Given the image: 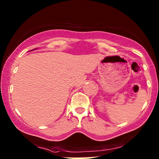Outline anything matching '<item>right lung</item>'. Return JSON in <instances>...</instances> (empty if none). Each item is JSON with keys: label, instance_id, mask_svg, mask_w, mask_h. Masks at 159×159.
<instances>
[{"label": "right lung", "instance_id": "1", "mask_svg": "<svg viewBox=\"0 0 159 159\" xmlns=\"http://www.w3.org/2000/svg\"><path fill=\"white\" fill-rule=\"evenodd\" d=\"M34 49H36V48H34ZM31 51H33V50H31Z\"/></svg>", "mask_w": 159, "mask_h": 159}]
</instances>
